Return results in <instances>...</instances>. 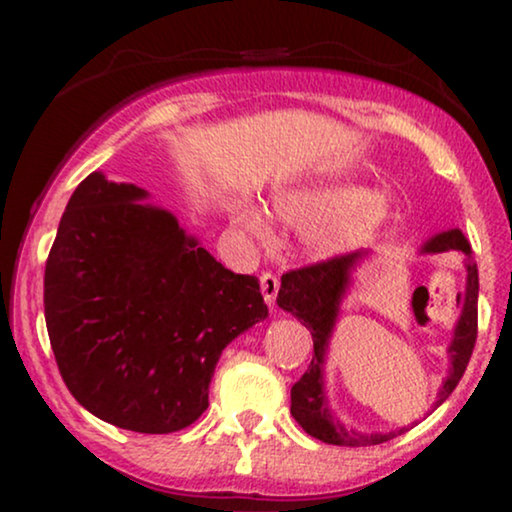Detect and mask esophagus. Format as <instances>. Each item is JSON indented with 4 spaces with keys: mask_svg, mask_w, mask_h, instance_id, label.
Instances as JSON below:
<instances>
[{
    "mask_svg": "<svg viewBox=\"0 0 512 512\" xmlns=\"http://www.w3.org/2000/svg\"><path fill=\"white\" fill-rule=\"evenodd\" d=\"M277 291H279V279L272 275V272H263V275H261V293H263L265 303H268V305L275 303Z\"/></svg>",
    "mask_w": 512,
    "mask_h": 512,
    "instance_id": "34e87169",
    "label": "esophagus"
}]
</instances>
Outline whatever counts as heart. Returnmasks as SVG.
Here are the masks:
<instances>
[{
    "mask_svg": "<svg viewBox=\"0 0 512 512\" xmlns=\"http://www.w3.org/2000/svg\"><path fill=\"white\" fill-rule=\"evenodd\" d=\"M275 214L303 233L314 258H333L373 242L394 219V202L359 179H321L282 188L272 198ZM235 219L256 237L268 235V219L254 202L240 200Z\"/></svg>",
    "mask_w": 512,
    "mask_h": 512,
    "instance_id": "1",
    "label": "heart"
}]
</instances>
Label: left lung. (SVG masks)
<instances>
[{"mask_svg": "<svg viewBox=\"0 0 512 512\" xmlns=\"http://www.w3.org/2000/svg\"><path fill=\"white\" fill-rule=\"evenodd\" d=\"M443 251H461V254H466V293L450 347H447L450 370H447L443 387L438 389L433 408L443 405L461 377H464L468 359L473 354L475 338H478V265L473 261L471 244H468L459 228H452L429 237L419 247V254H443ZM368 258L370 251L361 249L354 251V254L331 258L326 263L310 265V268L291 270L282 277V286H279L277 293V305L284 312H291L300 324L310 328L314 342V356L310 366H307L305 375L291 387V415L303 426L305 433H310L312 438L328 445H380L408 431V426H401V429L389 433H361L356 429H347L333 415V410L328 408L324 380L328 345H331L335 324H338L342 300L347 298L349 289H352V275ZM419 289H415V293ZM415 293H412V298H415Z\"/></svg>", "mask_w": 512, "mask_h": 512, "instance_id": "obj_1", "label": "left lung"}]
</instances>
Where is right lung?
Listing matches in <instances>:
<instances>
[{
  "mask_svg": "<svg viewBox=\"0 0 512 512\" xmlns=\"http://www.w3.org/2000/svg\"><path fill=\"white\" fill-rule=\"evenodd\" d=\"M135 184L76 186L46 261L44 312L67 389L118 429L172 433L209 405L219 356L268 317L261 284L216 261Z\"/></svg>",
  "mask_w": 512,
  "mask_h": 512,
  "instance_id": "1",
  "label": "right lung"
}]
</instances>
